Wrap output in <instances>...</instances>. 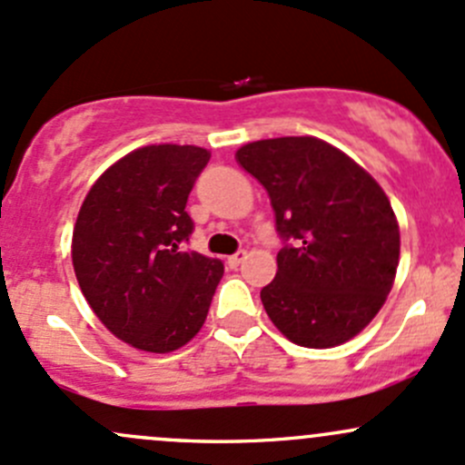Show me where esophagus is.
<instances>
[{"label":"esophagus","instance_id":"1","mask_svg":"<svg viewBox=\"0 0 465 465\" xmlns=\"http://www.w3.org/2000/svg\"><path fill=\"white\" fill-rule=\"evenodd\" d=\"M245 258H247V253H245V252H238V253H233V256H229V258H227V265L232 267V270H236V267L241 265V262L245 261Z\"/></svg>","mask_w":465,"mask_h":465}]
</instances>
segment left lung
Here are the masks:
<instances>
[{
	"mask_svg": "<svg viewBox=\"0 0 465 465\" xmlns=\"http://www.w3.org/2000/svg\"><path fill=\"white\" fill-rule=\"evenodd\" d=\"M241 167L267 189L282 238L261 290L273 325L302 348H334L379 314L399 265V223L379 183L312 135L249 143Z\"/></svg>",
	"mask_w": 465,
	"mask_h": 465,
	"instance_id": "obj_1",
	"label": "left lung"
}]
</instances>
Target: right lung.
I'll return each instance as SVG.
<instances>
[{"label":"right lung","mask_w":465,"mask_h":465,"mask_svg":"<svg viewBox=\"0 0 465 465\" xmlns=\"http://www.w3.org/2000/svg\"><path fill=\"white\" fill-rule=\"evenodd\" d=\"M209 151L151 144L109 167L86 193L73 229V267L86 302L120 341L173 351L193 339L224 273L218 258L184 249V212Z\"/></svg>","instance_id":"obj_1"}]
</instances>
